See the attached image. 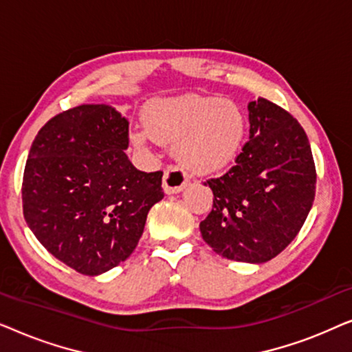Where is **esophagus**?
Listing matches in <instances>:
<instances>
[{"mask_svg":"<svg viewBox=\"0 0 352 352\" xmlns=\"http://www.w3.org/2000/svg\"><path fill=\"white\" fill-rule=\"evenodd\" d=\"M187 186V176L176 166H168L165 175H163V190L166 195L179 194Z\"/></svg>","mask_w":352,"mask_h":352,"instance_id":"1","label":"esophagus"}]
</instances>
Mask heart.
I'll use <instances>...</instances> for the list:
<instances>
[{"instance_id":"b5f03b06","label":"heart","mask_w":352,"mask_h":352,"mask_svg":"<svg viewBox=\"0 0 352 352\" xmlns=\"http://www.w3.org/2000/svg\"><path fill=\"white\" fill-rule=\"evenodd\" d=\"M144 124L155 141L175 144L176 162L197 176L214 175L232 165L248 128L239 104L200 96L152 102L144 110ZM148 139L141 129L129 134L136 148H146Z\"/></svg>"}]
</instances>
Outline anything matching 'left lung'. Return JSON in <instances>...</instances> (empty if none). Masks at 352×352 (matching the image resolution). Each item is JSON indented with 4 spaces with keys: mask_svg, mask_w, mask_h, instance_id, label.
I'll use <instances>...</instances> for the list:
<instances>
[{
    "mask_svg": "<svg viewBox=\"0 0 352 352\" xmlns=\"http://www.w3.org/2000/svg\"><path fill=\"white\" fill-rule=\"evenodd\" d=\"M250 139L235 165L205 186L213 210L201 237L223 258L266 263L296 237L316 195V165L301 124L259 98L248 104Z\"/></svg>",
    "mask_w": 352,
    "mask_h": 352,
    "instance_id": "8db88e82",
    "label": "left lung"
}]
</instances>
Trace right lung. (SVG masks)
Listing matches in <instances>:
<instances>
[{
  "label": "right lung",
  "mask_w": 352,
  "mask_h": 352,
  "mask_svg": "<svg viewBox=\"0 0 352 352\" xmlns=\"http://www.w3.org/2000/svg\"><path fill=\"white\" fill-rule=\"evenodd\" d=\"M128 128L110 105L83 104L51 118L28 152L23 218L52 256L85 276L124 261L163 199V173L139 171L124 153Z\"/></svg>",
  "instance_id": "add662e5"
}]
</instances>
